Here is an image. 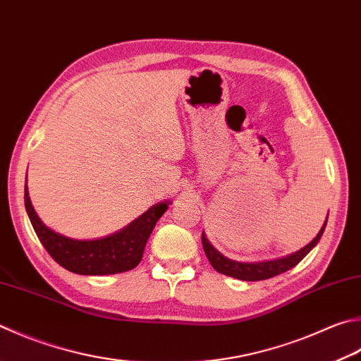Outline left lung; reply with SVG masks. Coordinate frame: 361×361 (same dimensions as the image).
<instances>
[{
	"label": "left lung",
	"mask_w": 361,
	"mask_h": 361,
	"mask_svg": "<svg viewBox=\"0 0 361 361\" xmlns=\"http://www.w3.org/2000/svg\"><path fill=\"white\" fill-rule=\"evenodd\" d=\"M325 224H327V220L324 221V226L321 228V231H319V234L307 245V247H303L302 250H298L295 253H292L286 257H280V259H271V261H261V262H239V261L229 259V257L223 256L220 251L207 240L204 231H202L201 240H202L204 253H206L209 262L212 264V267L216 271H220V274L226 276L237 278V280H242V281H261V280H269V278H274L276 275L290 270L292 267H295V265L316 247L317 242L321 240Z\"/></svg>",
	"instance_id": "obj_1"
}]
</instances>
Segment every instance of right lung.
<instances>
[{
    "label": "right lung",
    "mask_w": 361,
    "mask_h": 361,
    "mask_svg": "<svg viewBox=\"0 0 361 361\" xmlns=\"http://www.w3.org/2000/svg\"><path fill=\"white\" fill-rule=\"evenodd\" d=\"M169 204L171 201L155 204L128 226L111 235L94 240H77L45 226L32 207L28 185L25 183V207L39 240L54 261L78 275H113L137 267L149 235Z\"/></svg>",
    "instance_id": "obj_1"
}]
</instances>
